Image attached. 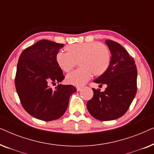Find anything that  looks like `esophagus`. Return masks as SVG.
I'll list each match as a JSON object with an SVG mask.
<instances>
[{"label": "esophagus", "mask_w": 154, "mask_h": 154, "mask_svg": "<svg viewBox=\"0 0 154 154\" xmlns=\"http://www.w3.org/2000/svg\"><path fill=\"white\" fill-rule=\"evenodd\" d=\"M82 90V87H77V91H81Z\"/></svg>", "instance_id": "obj_1"}]
</instances>
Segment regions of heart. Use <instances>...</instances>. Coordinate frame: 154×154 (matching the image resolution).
Returning <instances> with one entry per match:
<instances>
[{"label": "heart", "instance_id": "b5f03b06", "mask_svg": "<svg viewBox=\"0 0 154 154\" xmlns=\"http://www.w3.org/2000/svg\"><path fill=\"white\" fill-rule=\"evenodd\" d=\"M66 53L59 52L55 56L57 66L69 72L79 62L81 67L66 76L67 83L81 87L90 81L92 74L100 76L108 69L111 62L110 50L100 42L75 43L65 47Z\"/></svg>", "mask_w": 154, "mask_h": 154}]
</instances>
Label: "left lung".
I'll return each instance as SVG.
<instances>
[{
  "mask_svg": "<svg viewBox=\"0 0 154 154\" xmlns=\"http://www.w3.org/2000/svg\"><path fill=\"white\" fill-rule=\"evenodd\" d=\"M110 50L111 62L108 69L94 82L107 85L104 92L92 88L93 97L87 102L89 113L94 119L111 121L123 116L137 92V71L134 59L117 42L106 40Z\"/></svg>",
  "mask_w": 154,
  "mask_h": 154,
  "instance_id": "8db88e82",
  "label": "left lung"
}]
</instances>
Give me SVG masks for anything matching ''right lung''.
I'll return each instance as SVG.
<instances>
[{"instance_id": "1", "label": "right lung", "mask_w": 154, "mask_h": 154, "mask_svg": "<svg viewBox=\"0 0 154 154\" xmlns=\"http://www.w3.org/2000/svg\"><path fill=\"white\" fill-rule=\"evenodd\" d=\"M64 44L41 40L29 46L19 58L15 75V88L21 104L27 113L45 121L62 116L67 109L69 97L76 88L59 84L52 90L50 83L64 79L55 56Z\"/></svg>"}]
</instances>
